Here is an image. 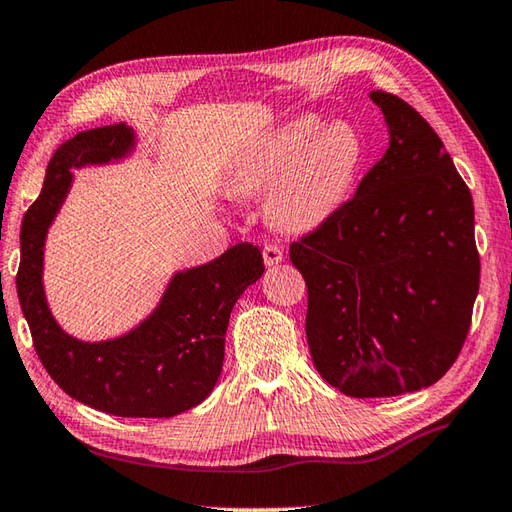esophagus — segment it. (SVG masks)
Returning <instances> with one entry per match:
<instances>
[{"instance_id": "esophagus-1", "label": "esophagus", "mask_w": 512, "mask_h": 512, "mask_svg": "<svg viewBox=\"0 0 512 512\" xmlns=\"http://www.w3.org/2000/svg\"><path fill=\"white\" fill-rule=\"evenodd\" d=\"M263 260H265V265L267 267H274V265H278V263H283L285 260V254H283V249L278 247V245H265L263 247Z\"/></svg>"}]
</instances>
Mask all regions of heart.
Segmentation results:
<instances>
[{
    "label": "heart",
    "mask_w": 512,
    "mask_h": 512,
    "mask_svg": "<svg viewBox=\"0 0 512 512\" xmlns=\"http://www.w3.org/2000/svg\"><path fill=\"white\" fill-rule=\"evenodd\" d=\"M365 162L361 131L347 120L294 115L249 140L227 169V191H267L265 214L276 227L307 234L330 223L350 200Z\"/></svg>",
    "instance_id": "b5f03b06"
}]
</instances>
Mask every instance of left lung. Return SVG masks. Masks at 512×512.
Here are the masks:
<instances>
[{
  "mask_svg": "<svg viewBox=\"0 0 512 512\" xmlns=\"http://www.w3.org/2000/svg\"><path fill=\"white\" fill-rule=\"evenodd\" d=\"M390 144L330 223L289 247L307 285L305 332L347 397H397L457 361L479 292L475 207L435 129L372 91Z\"/></svg>",
  "mask_w": 512,
  "mask_h": 512,
  "instance_id": "obj_1",
  "label": "left lung"
}]
</instances>
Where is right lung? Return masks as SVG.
Segmentation results:
<instances>
[{
    "instance_id": "1",
    "label": "right lung",
    "mask_w": 512,
    "mask_h": 512,
    "mask_svg": "<svg viewBox=\"0 0 512 512\" xmlns=\"http://www.w3.org/2000/svg\"><path fill=\"white\" fill-rule=\"evenodd\" d=\"M133 147L136 133L120 122L77 133L53 153L42 194L22 220L17 296L37 356L69 397L115 417L162 419L191 410L214 390L231 307L265 265L258 247L238 243L211 263L173 274L156 310L118 339L89 343L66 334L42 283L48 227L71 189V169L127 158Z\"/></svg>"
}]
</instances>
